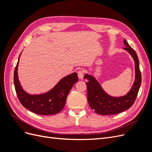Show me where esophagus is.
<instances>
[{
    "mask_svg": "<svg viewBox=\"0 0 152 152\" xmlns=\"http://www.w3.org/2000/svg\"><path fill=\"white\" fill-rule=\"evenodd\" d=\"M84 71L82 70H80L78 71V77H79V79L80 80H82L84 79Z\"/></svg>",
    "mask_w": 152,
    "mask_h": 152,
    "instance_id": "esophagus-1",
    "label": "esophagus"
}]
</instances>
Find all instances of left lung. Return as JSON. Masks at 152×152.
Listing matches in <instances>:
<instances>
[{
  "mask_svg": "<svg viewBox=\"0 0 152 152\" xmlns=\"http://www.w3.org/2000/svg\"><path fill=\"white\" fill-rule=\"evenodd\" d=\"M126 48L124 49L130 54L134 61L135 79L130 91L124 96H112L107 94L103 89L99 82L91 75L86 73L84 79L87 89V101L90 107L100 115H107L121 113L129 108L134 104L141 83V75L140 70L139 59L136 53L127 41L124 39Z\"/></svg>",
  "mask_w": 152,
  "mask_h": 152,
  "instance_id": "obj_1",
  "label": "left lung"
}]
</instances>
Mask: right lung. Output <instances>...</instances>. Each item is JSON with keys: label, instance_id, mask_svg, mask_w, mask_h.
Returning a JSON list of instances; mask_svg holds the SVG:
<instances>
[{"label": "right lung", "instance_id": "obj_1", "mask_svg": "<svg viewBox=\"0 0 152 152\" xmlns=\"http://www.w3.org/2000/svg\"><path fill=\"white\" fill-rule=\"evenodd\" d=\"M21 54L14 73V84L18 98L21 104L30 111L41 115H54L60 112L65 107L69 92L79 80L77 73H72L62 78L46 93L31 94L23 89L18 79V69Z\"/></svg>", "mask_w": 152, "mask_h": 152}]
</instances>
